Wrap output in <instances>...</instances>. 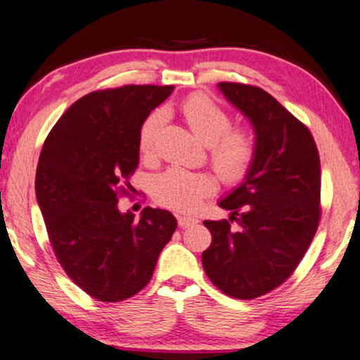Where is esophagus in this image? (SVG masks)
<instances>
[{"label":"esophagus","mask_w":360,"mask_h":360,"mask_svg":"<svg viewBox=\"0 0 360 360\" xmlns=\"http://www.w3.org/2000/svg\"><path fill=\"white\" fill-rule=\"evenodd\" d=\"M178 223L181 228H189V226H194V224H197L198 219L194 217H189V214H179Z\"/></svg>","instance_id":"1"}]
</instances>
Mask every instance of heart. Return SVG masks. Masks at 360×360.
Instances as JSON below:
<instances>
[{"instance_id":"1","label":"heart","mask_w":360,"mask_h":360,"mask_svg":"<svg viewBox=\"0 0 360 360\" xmlns=\"http://www.w3.org/2000/svg\"><path fill=\"white\" fill-rule=\"evenodd\" d=\"M181 115L198 141L210 148L213 168L219 178L236 182L243 179L255 158V139L248 129H231V116L202 94L191 95L181 103ZM165 122L162 111L150 115L139 132V148L143 155H152L160 129ZM155 197L163 205L189 212L214 191V182L208 174L171 168L158 176L153 186Z\"/></svg>"}]
</instances>
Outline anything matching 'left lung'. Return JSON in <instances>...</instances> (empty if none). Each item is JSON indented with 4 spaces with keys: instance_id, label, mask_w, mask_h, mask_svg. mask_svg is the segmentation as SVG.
Instances as JSON below:
<instances>
[{
    "instance_id": "left-lung-1",
    "label": "left lung",
    "mask_w": 360,
    "mask_h": 360,
    "mask_svg": "<svg viewBox=\"0 0 360 360\" xmlns=\"http://www.w3.org/2000/svg\"><path fill=\"white\" fill-rule=\"evenodd\" d=\"M219 92L254 129L255 158L238 187L218 205L229 221H203L212 244L202 254L210 281L236 299H254L296 270L320 219V157L312 134L252 85L219 82Z\"/></svg>"
}]
</instances>
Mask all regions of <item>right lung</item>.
<instances>
[{
	"instance_id": "add662e5",
	"label": "right lung",
	"mask_w": 360,
	"mask_h": 360,
	"mask_svg": "<svg viewBox=\"0 0 360 360\" xmlns=\"http://www.w3.org/2000/svg\"><path fill=\"white\" fill-rule=\"evenodd\" d=\"M173 85H124L79 98L43 143L37 202L55 255L89 296L120 302L147 286L178 221L162 208H117L139 165V132Z\"/></svg>"
}]
</instances>
